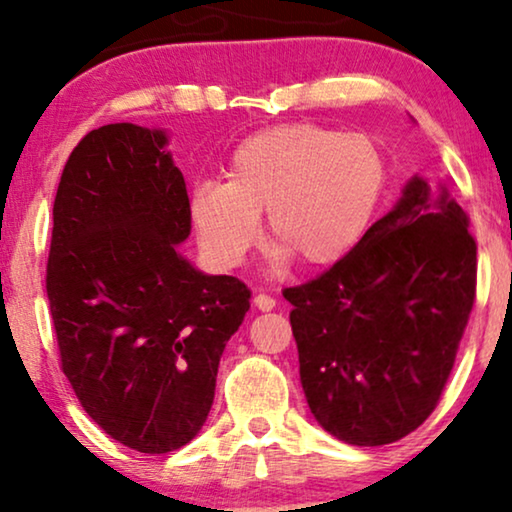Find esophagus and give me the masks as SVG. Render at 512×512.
Segmentation results:
<instances>
[{
    "instance_id": "esophagus-1",
    "label": "esophagus",
    "mask_w": 512,
    "mask_h": 512,
    "mask_svg": "<svg viewBox=\"0 0 512 512\" xmlns=\"http://www.w3.org/2000/svg\"><path fill=\"white\" fill-rule=\"evenodd\" d=\"M254 305H256L261 312H270L272 307H275V298L268 296V293H258V296L254 298Z\"/></svg>"
}]
</instances>
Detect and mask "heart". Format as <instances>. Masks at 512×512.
I'll return each mask as SVG.
<instances>
[{"instance_id": "obj_1", "label": "heart", "mask_w": 512, "mask_h": 512, "mask_svg": "<svg viewBox=\"0 0 512 512\" xmlns=\"http://www.w3.org/2000/svg\"><path fill=\"white\" fill-rule=\"evenodd\" d=\"M389 191L387 153L373 137L314 123L265 128L230 153L226 181L191 188L188 214L209 261L235 268L261 219L279 242L272 261L326 268L363 242Z\"/></svg>"}]
</instances>
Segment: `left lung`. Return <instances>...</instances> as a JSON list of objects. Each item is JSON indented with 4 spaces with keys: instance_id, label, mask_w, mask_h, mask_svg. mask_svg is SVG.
I'll return each mask as SVG.
<instances>
[{
    "instance_id": "1",
    "label": "left lung",
    "mask_w": 512,
    "mask_h": 512,
    "mask_svg": "<svg viewBox=\"0 0 512 512\" xmlns=\"http://www.w3.org/2000/svg\"><path fill=\"white\" fill-rule=\"evenodd\" d=\"M475 254L457 200L412 177L352 254L284 289L307 405L331 436L375 447L424 424L473 310Z\"/></svg>"
}]
</instances>
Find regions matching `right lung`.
Returning <instances> with one entry per match:
<instances>
[{
  "label": "right lung",
  "instance_id": "right-lung-1",
  "mask_svg": "<svg viewBox=\"0 0 512 512\" xmlns=\"http://www.w3.org/2000/svg\"><path fill=\"white\" fill-rule=\"evenodd\" d=\"M165 146L135 123L88 132L62 170L46 265L62 373L104 433L144 454L198 436L251 298L179 254L191 214Z\"/></svg>",
  "mask_w": 512,
  "mask_h": 512
}]
</instances>
